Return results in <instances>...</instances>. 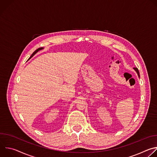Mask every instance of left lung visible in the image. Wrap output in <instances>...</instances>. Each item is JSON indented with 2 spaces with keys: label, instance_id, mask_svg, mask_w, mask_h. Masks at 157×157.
I'll list each match as a JSON object with an SVG mask.
<instances>
[{
  "label": "left lung",
  "instance_id": "obj_1",
  "mask_svg": "<svg viewBox=\"0 0 157 157\" xmlns=\"http://www.w3.org/2000/svg\"><path fill=\"white\" fill-rule=\"evenodd\" d=\"M134 70H136V71L137 73V74H138V75H139V76H140V75H139V70L137 68H133Z\"/></svg>",
  "mask_w": 157,
  "mask_h": 157
}]
</instances>
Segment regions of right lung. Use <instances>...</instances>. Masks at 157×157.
Instances as JSON below:
<instances>
[{
	"instance_id": "obj_1",
	"label": "right lung",
	"mask_w": 157,
	"mask_h": 157,
	"mask_svg": "<svg viewBox=\"0 0 157 157\" xmlns=\"http://www.w3.org/2000/svg\"><path fill=\"white\" fill-rule=\"evenodd\" d=\"M43 48H38L36 50H35V52H34L32 53V55H31V56L30 57V58H32V56H33L35 54H36V53H37V52H38L39 50H42ZM30 58H29V59H30Z\"/></svg>"
}]
</instances>
